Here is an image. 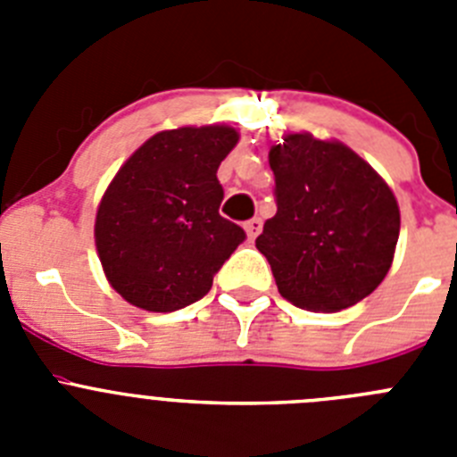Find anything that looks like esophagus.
Listing matches in <instances>:
<instances>
[{
	"label": "esophagus",
	"instance_id": "esophagus-1",
	"mask_svg": "<svg viewBox=\"0 0 457 457\" xmlns=\"http://www.w3.org/2000/svg\"><path fill=\"white\" fill-rule=\"evenodd\" d=\"M261 228H263V221L258 220V217H252L249 221H245V231H247L249 240H256V236L261 233Z\"/></svg>",
	"mask_w": 457,
	"mask_h": 457
}]
</instances>
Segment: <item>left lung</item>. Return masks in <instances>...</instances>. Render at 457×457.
I'll list each match as a JSON object with an SVG mask.
<instances>
[{"mask_svg": "<svg viewBox=\"0 0 457 457\" xmlns=\"http://www.w3.org/2000/svg\"><path fill=\"white\" fill-rule=\"evenodd\" d=\"M277 215L256 237L281 297L341 311L386 277L401 231L389 185L338 141L288 135L270 148Z\"/></svg>", "mask_w": 457, "mask_h": 457, "instance_id": "obj_1", "label": "left lung"}]
</instances>
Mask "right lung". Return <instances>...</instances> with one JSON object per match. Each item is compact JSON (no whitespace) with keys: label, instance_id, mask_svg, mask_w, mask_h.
I'll list each match as a JSON object with an SVG mask.
<instances>
[{"label":"right lung","instance_id":"1","mask_svg":"<svg viewBox=\"0 0 457 457\" xmlns=\"http://www.w3.org/2000/svg\"><path fill=\"white\" fill-rule=\"evenodd\" d=\"M237 144L226 125L151 137L119 169L96 217V247L109 284L146 311L199 302L247 233L220 215L221 160Z\"/></svg>","mask_w":457,"mask_h":457}]
</instances>
